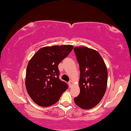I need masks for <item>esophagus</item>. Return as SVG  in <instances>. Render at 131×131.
<instances>
[{"instance_id": "1", "label": "esophagus", "mask_w": 131, "mask_h": 131, "mask_svg": "<svg viewBox=\"0 0 131 131\" xmlns=\"http://www.w3.org/2000/svg\"><path fill=\"white\" fill-rule=\"evenodd\" d=\"M68 85H69V86L70 88H71L72 86V81H70L69 82H68Z\"/></svg>"}]
</instances>
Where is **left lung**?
<instances>
[{"label": "left lung", "mask_w": 131, "mask_h": 131, "mask_svg": "<svg viewBox=\"0 0 131 131\" xmlns=\"http://www.w3.org/2000/svg\"><path fill=\"white\" fill-rule=\"evenodd\" d=\"M74 50L80 70V93L74 98V102L83 109L92 108L101 101L106 92L107 69L96 50L84 46L76 47Z\"/></svg>", "instance_id": "left-lung-1"}]
</instances>
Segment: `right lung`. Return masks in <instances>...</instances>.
Segmentation results:
<instances>
[{"label":"right lung","instance_id":"1","mask_svg":"<svg viewBox=\"0 0 131 131\" xmlns=\"http://www.w3.org/2000/svg\"><path fill=\"white\" fill-rule=\"evenodd\" d=\"M72 45H54L40 48L28 64L25 87L32 100L42 107L59 101L68 88L59 78L58 65L73 49Z\"/></svg>","mask_w":131,"mask_h":131}]
</instances>
